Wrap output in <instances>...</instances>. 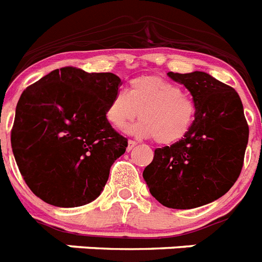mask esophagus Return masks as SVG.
I'll return each instance as SVG.
<instances>
[{"mask_svg": "<svg viewBox=\"0 0 262 262\" xmlns=\"http://www.w3.org/2000/svg\"><path fill=\"white\" fill-rule=\"evenodd\" d=\"M138 143L135 142V140H128V146H127V151H131V149L134 148V147L136 146Z\"/></svg>", "mask_w": 262, "mask_h": 262, "instance_id": "obj_1", "label": "esophagus"}]
</instances>
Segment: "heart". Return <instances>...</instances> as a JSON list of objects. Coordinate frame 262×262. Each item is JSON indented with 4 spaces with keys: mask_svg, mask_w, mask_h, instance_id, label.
Instances as JSON below:
<instances>
[{
    "mask_svg": "<svg viewBox=\"0 0 262 262\" xmlns=\"http://www.w3.org/2000/svg\"><path fill=\"white\" fill-rule=\"evenodd\" d=\"M138 115L142 119L128 127L127 133L172 146L189 134L196 106L185 97L182 87L171 80L159 75H140L129 82L127 93L118 91L106 108L107 122L115 128H123Z\"/></svg>",
    "mask_w": 262,
    "mask_h": 262,
    "instance_id": "obj_1",
    "label": "heart"
}]
</instances>
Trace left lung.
Here are the masks:
<instances>
[{
    "label": "left lung",
    "mask_w": 262,
    "mask_h": 262,
    "mask_svg": "<svg viewBox=\"0 0 262 262\" xmlns=\"http://www.w3.org/2000/svg\"><path fill=\"white\" fill-rule=\"evenodd\" d=\"M193 98L191 131L176 144L155 149L143 178L164 207L191 209L217 200L243 169L249 127L238 94L209 74L168 73Z\"/></svg>",
    "instance_id": "left-lung-1"
}]
</instances>
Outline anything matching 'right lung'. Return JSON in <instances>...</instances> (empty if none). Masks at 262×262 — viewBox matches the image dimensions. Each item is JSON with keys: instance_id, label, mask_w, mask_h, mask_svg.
I'll return each instance as SVG.
<instances>
[{"instance_id": "add662e5", "label": "right lung", "mask_w": 262, "mask_h": 262, "mask_svg": "<svg viewBox=\"0 0 262 262\" xmlns=\"http://www.w3.org/2000/svg\"><path fill=\"white\" fill-rule=\"evenodd\" d=\"M120 78L62 67L26 87L15 108L13 155L35 196L55 207L89 204L128 146L106 119Z\"/></svg>"}]
</instances>
